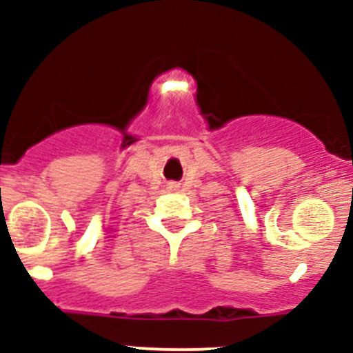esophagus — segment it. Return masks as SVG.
Here are the masks:
<instances>
[{
  "label": "esophagus",
  "mask_w": 353,
  "mask_h": 353,
  "mask_svg": "<svg viewBox=\"0 0 353 353\" xmlns=\"http://www.w3.org/2000/svg\"><path fill=\"white\" fill-rule=\"evenodd\" d=\"M170 188H176V186H170Z\"/></svg>",
  "instance_id": "34e87169"
}]
</instances>
